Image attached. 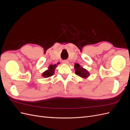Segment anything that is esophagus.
Instances as JSON below:
<instances>
[{"instance_id": "obj_1", "label": "esophagus", "mask_w": 130, "mask_h": 130, "mask_svg": "<svg viewBox=\"0 0 130 130\" xmlns=\"http://www.w3.org/2000/svg\"><path fill=\"white\" fill-rule=\"evenodd\" d=\"M63 63H65V64H67L68 63V61H67V60H64L63 61Z\"/></svg>"}]
</instances>
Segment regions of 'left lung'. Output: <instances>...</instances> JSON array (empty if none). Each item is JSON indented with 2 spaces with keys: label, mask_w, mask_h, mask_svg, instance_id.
<instances>
[{
  "label": "left lung",
  "mask_w": 130,
  "mask_h": 130,
  "mask_svg": "<svg viewBox=\"0 0 130 130\" xmlns=\"http://www.w3.org/2000/svg\"><path fill=\"white\" fill-rule=\"evenodd\" d=\"M75 74L81 77L86 78L89 76V73L86 69L82 68L79 64H75Z\"/></svg>",
  "instance_id": "left-lung-1"
}]
</instances>
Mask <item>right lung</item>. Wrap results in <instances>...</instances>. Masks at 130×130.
Listing matches in <instances>:
<instances>
[{"label":"right lung","instance_id":"add662e5","mask_svg":"<svg viewBox=\"0 0 130 130\" xmlns=\"http://www.w3.org/2000/svg\"><path fill=\"white\" fill-rule=\"evenodd\" d=\"M57 66L56 64L54 65H50L49 67V69L48 70H46L45 72H44L43 74V76L44 77H49L51 76H52L53 75L54 73V71H55V69L56 67Z\"/></svg>","mask_w":130,"mask_h":130}]
</instances>
